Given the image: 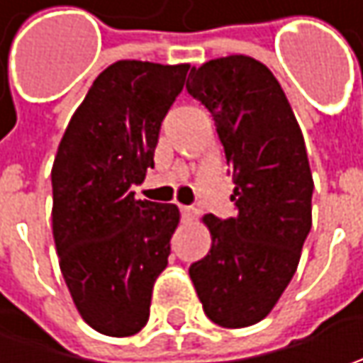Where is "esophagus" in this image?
<instances>
[{"mask_svg":"<svg viewBox=\"0 0 363 363\" xmlns=\"http://www.w3.org/2000/svg\"><path fill=\"white\" fill-rule=\"evenodd\" d=\"M179 212H182V216L186 218V220H194L196 214H198V210L194 206H184V203H179Z\"/></svg>","mask_w":363,"mask_h":363,"instance_id":"esophagus-1","label":"esophagus"}]
</instances>
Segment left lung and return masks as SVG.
I'll return each instance as SVG.
<instances>
[{
  "label": "left lung",
  "mask_w": 363,
  "mask_h": 363,
  "mask_svg": "<svg viewBox=\"0 0 363 363\" xmlns=\"http://www.w3.org/2000/svg\"><path fill=\"white\" fill-rule=\"evenodd\" d=\"M188 92L214 117L238 214H206L210 252L189 267L203 313L248 328L271 313L297 271L311 230L313 175L303 133L279 80L234 54L189 70Z\"/></svg>",
  "instance_id": "1"
}]
</instances>
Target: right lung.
Instances as JSON below:
<instances>
[{
  "instance_id": "1",
  "label": "right lung",
  "mask_w": 363,
  "mask_h": 363,
  "mask_svg": "<svg viewBox=\"0 0 363 363\" xmlns=\"http://www.w3.org/2000/svg\"><path fill=\"white\" fill-rule=\"evenodd\" d=\"M189 64L119 60L92 82L52 165V234L80 317L103 335L145 328L179 224L175 203L137 200Z\"/></svg>"
}]
</instances>
